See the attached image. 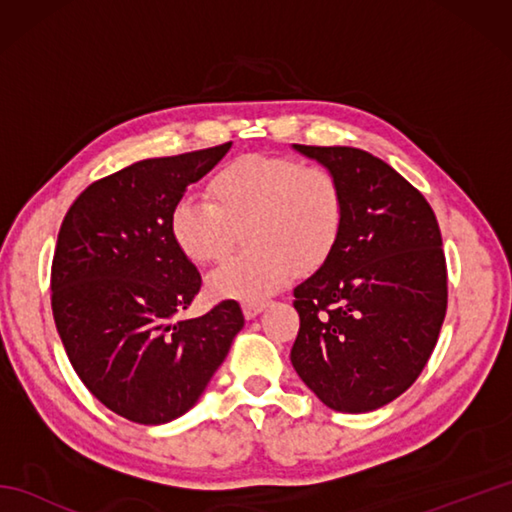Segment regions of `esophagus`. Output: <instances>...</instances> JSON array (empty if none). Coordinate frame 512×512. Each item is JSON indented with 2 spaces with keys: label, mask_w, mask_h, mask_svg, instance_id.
Listing matches in <instances>:
<instances>
[{
  "label": "esophagus",
  "mask_w": 512,
  "mask_h": 512,
  "mask_svg": "<svg viewBox=\"0 0 512 512\" xmlns=\"http://www.w3.org/2000/svg\"><path fill=\"white\" fill-rule=\"evenodd\" d=\"M266 306H268L266 301H246L244 306H242V310H244V317H246V319H255L257 314L262 312Z\"/></svg>",
  "instance_id": "34e87169"
}]
</instances>
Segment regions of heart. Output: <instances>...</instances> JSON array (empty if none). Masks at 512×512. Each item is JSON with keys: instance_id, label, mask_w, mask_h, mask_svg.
I'll list each match as a JSON object with an SVG mask.
<instances>
[{"instance_id": "b5f03b06", "label": "heart", "mask_w": 512, "mask_h": 512, "mask_svg": "<svg viewBox=\"0 0 512 512\" xmlns=\"http://www.w3.org/2000/svg\"><path fill=\"white\" fill-rule=\"evenodd\" d=\"M209 198L178 200L169 228L198 266L224 259L244 228L250 248L209 277L215 299L257 301L284 286L295 268L314 273L334 253L345 222L334 173L284 156L248 154L228 162L211 178Z\"/></svg>"}]
</instances>
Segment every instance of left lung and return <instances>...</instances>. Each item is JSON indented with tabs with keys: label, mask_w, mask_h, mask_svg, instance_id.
Instances as JSON below:
<instances>
[{
	"label": "left lung",
	"mask_w": 512,
	"mask_h": 512,
	"mask_svg": "<svg viewBox=\"0 0 512 512\" xmlns=\"http://www.w3.org/2000/svg\"><path fill=\"white\" fill-rule=\"evenodd\" d=\"M292 147L339 180L345 222L328 262L295 288L290 361L323 405L374 411L416 383L438 343L447 262L436 213L363 149Z\"/></svg>",
	"instance_id": "obj_1"
}]
</instances>
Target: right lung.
Returning <instances> with one entry per match:
<instances>
[{
	"label": "right lung",
	"instance_id": "obj_1",
	"mask_svg": "<svg viewBox=\"0 0 512 512\" xmlns=\"http://www.w3.org/2000/svg\"><path fill=\"white\" fill-rule=\"evenodd\" d=\"M231 143L134 162L92 182L65 213L52 259V314L74 372L138 424L187 413L244 328L228 299L176 321L202 277L171 237V211Z\"/></svg>",
	"mask_w": 512,
	"mask_h": 512
}]
</instances>
